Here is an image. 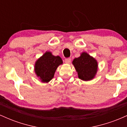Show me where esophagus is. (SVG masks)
Listing matches in <instances>:
<instances>
[{"label": "esophagus", "instance_id": "1", "mask_svg": "<svg viewBox=\"0 0 127 127\" xmlns=\"http://www.w3.org/2000/svg\"><path fill=\"white\" fill-rule=\"evenodd\" d=\"M65 63H70L71 62V59H70V58H67V59H65Z\"/></svg>", "mask_w": 127, "mask_h": 127}]
</instances>
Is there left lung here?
Masks as SVG:
<instances>
[{"label":"left lung","instance_id":"left-lung-1","mask_svg":"<svg viewBox=\"0 0 127 127\" xmlns=\"http://www.w3.org/2000/svg\"><path fill=\"white\" fill-rule=\"evenodd\" d=\"M72 63L81 79L90 81L95 76L97 70V62L86 52H83L79 57L74 59Z\"/></svg>","mask_w":127,"mask_h":127}]
</instances>
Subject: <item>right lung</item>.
Wrapping results in <instances>:
<instances>
[{
	"mask_svg": "<svg viewBox=\"0 0 127 127\" xmlns=\"http://www.w3.org/2000/svg\"><path fill=\"white\" fill-rule=\"evenodd\" d=\"M62 63L59 56H54L50 52H46L36 62L35 72L42 82H48L53 78L57 68Z\"/></svg>",
	"mask_w": 127,
	"mask_h": 127,
	"instance_id": "obj_1",
	"label": "right lung"
}]
</instances>
